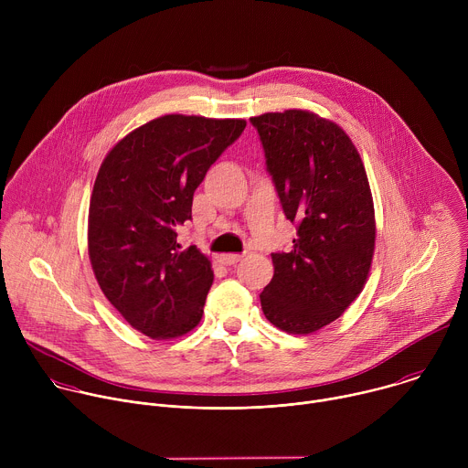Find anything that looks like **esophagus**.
<instances>
[{
    "label": "esophagus",
    "mask_w": 468,
    "mask_h": 468,
    "mask_svg": "<svg viewBox=\"0 0 468 468\" xmlns=\"http://www.w3.org/2000/svg\"><path fill=\"white\" fill-rule=\"evenodd\" d=\"M242 257H244V255H240V253H224V255L218 257V261H220L222 264H226V266H233V264H237L239 261H242Z\"/></svg>",
    "instance_id": "esophagus-1"
}]
</instances>
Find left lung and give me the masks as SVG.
<instances>
[{
	"label": "left lung",
	"mask_w": 468,
	"mask_h": 468,
	"mask_svg": "<svg viewBox=\"0 0 468 468\" xmlns=\"http://www.w3.org/2000/svg\"><path fill=\"white\" fill-rule=\"evenodd\" d=\"M250 122L283 213L298 226L291 251L272 253L274 278L261 307L276 327L309 335L337 320L367 283L376 244L368 177L335 122L302 109Z\"/></svg>",
	"instance_id": "1"
}]
</instances>
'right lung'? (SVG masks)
<instances>
[{"mask_svg": "<svg viewBox=\"0 0 468 468\" xmlns=\"http://www.w3.org/2000/svg\"><path fill=\"white\" fill-rule=\"evenodd\" d=\"M246 127L239 118L165 114L131 131L103 159L89 207V257L112 307L144 335L194 329L213 285L211 261L181 250L192 196Z\"/></svg>", "mask_w": 468, "mask_h": 468, "instance_id": "right-lung-1", "label": "right lung"}]
</instances>
